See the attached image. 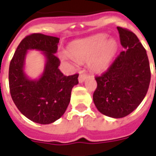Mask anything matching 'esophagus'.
Wrapping results in <instances>:
<instances>
[{"mask_svg": "<svg viewBox=\"0 0 156 156\" xmlns=\"http://www.w3.org/2000/svg\"><path fill=\"white\" fill-rule=\"evenodd\" d=\"M87 77H88V75L86 74V73H80L79 77H78V81H79V83H83L87 78Z\"/></svg>", "mask_w": 156, "mask_h": 156, "instance_id": "34e87169", "label": "esophagus"}]
</instances>
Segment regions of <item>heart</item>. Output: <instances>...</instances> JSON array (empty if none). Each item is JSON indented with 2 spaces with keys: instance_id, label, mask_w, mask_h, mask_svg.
<instances>
[{
  "instance_id": "obj_1",
  "label": "heart",
  "mask_w": 156,
  "mask_h": 156,
  "mask_svg": "<svg viewBox=\"0 0 156 156\" xmlns=\"http://www.w3.org/2000/svg\"><path fill=\"white\" fill-rule=\"evenodd\" d=\"M118 43L115 39H108L105 34H98L89 38L78 40L68 47V55L77 62L89 61L91 69L102 72L107 69L115 58ZM67 55L62 58H66Z\"/></svg>"
}]
</instances>
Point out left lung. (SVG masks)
Wrapping results in <instances>:
<instances>
[{"mask_svg":"<svg viewBox=\"0 0 156 156\" xmlns=\"http://www.w3.org/2000/svg\"><path fill=\"white\" fill-rule=\"evenodd\" d=\"M117 29L125 50L107 71L95 77L97 88L93 95L98 111L116 119L127 116L140 105L147 94L151 76L147 53L137 36L128 29Z\"/></svg>","mask_w":156,"mask_h":156,"instance_id":"8db88e82","label":"left lung"}]
</instances>
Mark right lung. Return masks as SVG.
<instances>
[{
  "label": "right lung",
  "instance_id": "1",
  "mask_svg": "<svg viewBox=\"0 0 156 156\" xmlns=\"http://www.w3.org/2000/svg\"><path fill=\"white\" fill-rule=\"evenodd\" d=\"M59 38L32 33L23 39L16 50L9 67V88L19 111L30 120L48 124L61 118L68 108L72 88L78 83V74L65 76L58 69L60 60L54 53ZM44 51L47 61L37 80H30L23 72L27 50Z\"/></svg>",
  "mask_w": 156,
  "mask_h": 156
}]
</instances>
